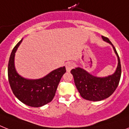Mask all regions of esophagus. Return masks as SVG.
Masks as SVG:
<instances>
[{"mask_svg":"<svg viewBox=\"0 0 129 129\" xmlns=\"http://www.w3.org/2000/svg\"><path fill=\"white\" fill-rule=\"evenodd\" d=\"M74 67V64L72 62H67L66 64V69H67V72H70Z\"/></svg>","mask_w":129,"mask_h":129,"instance_id":"34e87169","label":"esophagus"}]
</instances>
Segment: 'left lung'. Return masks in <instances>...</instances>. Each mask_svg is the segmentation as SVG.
<instances>
[{
	"instance_id": "obj_1",
	"label": "left lung",
	"mask_w": 129,
	"mask_h": 129,
	"mask_svg": "<svg viewBox=\"0 0 129 129\" xmlns=\"http://www.w3.org/2000/svg\"><path fill=\"white\" fill-rule=\"evenodd\" d=\"M102 37L104 41L112 45L117 56L118 65L114 74L107 77L101 78L93 76L80 67L71 71L80 95L85 100L93 102L103 100L112 95L117 88L121 75V62L115 48L108 38L104 36Z\"/></svg>"
}]
</instances>
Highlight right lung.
I'll return each mask as SVG.
<instances>
[{
  "label": "right lung",
  "instance_id": "right-lung-1",
  "mask_svg": "<svg viewBox=\"0 0 129 129\" xmlns=\"http://www.w3.org/2000/svg\"><path fill=\"white\" fill-rule=\"evenodd\" d=\"M22 39L14 47L8 61V76L10 86L14 95L20 102L30 107H41L53 100L65 67L54 70L40 79L29 80L17 73L14 67L15 53Z\"/></svg>",
  "mask_w": 129,
  "mask_h": 129
}]
</instances>
